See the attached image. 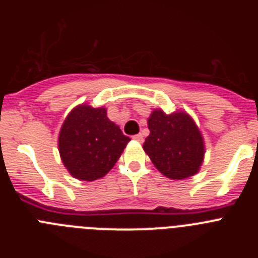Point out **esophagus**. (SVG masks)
I'll use <instances>...</instances> for the list:
<instances>
[{"label":"esophagus","instance_id":"esophagus-1","mask_svg":"<svg viewBox=\"0 0 258 258\" xmlns=\"http://www.w3.org/2000/svg\"><path fill=\"white\" fill-rule=\"evenodd\" d=\"M133 140L137 141V142L142 143L143 142V136L141 133L140 134H136V136H133Z\"/></svg>","mask_w":258,"mask_h":258}]
</instances>
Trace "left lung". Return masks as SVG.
<instances>
[{
  "label": "left lung",
  "instance_id": "8db88e82",
  "mask_svg": "<svg viewBox=\"0 0 258 258\" xmlns=\"http://www.w3.org/2000/svg\"><path fill=\"white\" fill-rule=\"evenodd\" d=\"M150 136L143 150L156 169L170 179H184L199 172L204 159V141L199 127L183 111L166 115L154 109L147 120Z\"/></svg>",
  "mask_w": 258,
  "mask_h": 258
}]
</instances>
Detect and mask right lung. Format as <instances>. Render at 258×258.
<instances>
[{"instance_id": "obj_1", "label": "right lung", "mask_w": 258, "mask_h": 258, "mask_svg": "<svg viewBox=\"0 0 258 258\" xmlns=\"http://www.w3.org/2000/svg\"><path fill=\"white\" fill-rule=\"evenodd\" d=\"M131 138L107 117L104 107H75L61 125L58 138L60 159L72 177L95 181L112 169Z\"/></svg>"}]
</instances>
